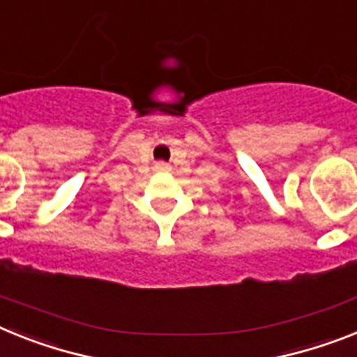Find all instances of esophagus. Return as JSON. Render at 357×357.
Wrapping results in <instances>:
<instances>
[{
    "label": "esophagus",
    "instance_id": "esophagus-1",
    "mask_svg": "<svg viewBox=\"0 0 357 357\" xmlns=\"http://www.w3.org/2000/svg\"><path fill=\"white\" fill-rule=\"evenodd\" d=\"M155 170H169V165L158 163V165H155Z\"/></svg>",
    "mask_w": 357,
    "mask_h": 357
}]
</instances>
